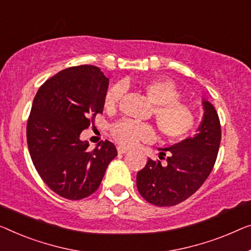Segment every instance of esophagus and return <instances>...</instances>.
I'll list each match as a JSON object with an SVG mask.
<instances>
[{
    "label": "esophagus",
    "instance_id": "esophagus-1",
    "mask_svg": "<svg viewBox=\"0 0 251 251\" xmlns=\"http://www.w3.org/2000/svg\"><path fill=\"white\" fill-rule=\"evenodd\" d=\"M117 151H118L119 154H124V153L128 152V149H126L124 147H121V145H119V147H117Z\"/></svg>",
    "mask_w": 251,
    "mask_h": 251
}]
</instances>
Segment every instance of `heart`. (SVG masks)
<instances>
[{
	"mask_svg": "<svg viewBox=\"0 0 251 251\" xmlns=\"http://www.w3.org/2000/svg\"><path fill=\"white\" fill-rule=\"evenodd\" d=\"M143 91L153 107L152 114L163 136L171 141L184 137L195 125L196 117L193 108L180 101V90L173 80L154 78L147 82ZM123 95V87L115 84L104 95V107L113 109L117 106ZM111 134L118 143L125 147H134L138 142H149L154 137L151 125L141 124L130 119H122L111 127Z\"/></svg>",
	"mask_w": 251,
	"mask_h": 251,
	"instance_id": "obj_1",
	"label": "heart"
}]
</instances>
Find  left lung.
Segmentation results:
<instances>
[{"instance_id":"obj_1","label":"left lung","mask_w":251,"mask_h":251,"mask_svg":"<svg viewBox=\"0 0 251 251\" xmlns=\"http://www.w3.org/2000/svg\"><path fill=\"white\" fill-rule=\"evenodd\" d=\"M204 115L197 133L166 149H159V159H149L136 176L142 197L156 206H174L190 197L204 184L214 167L221 143V125L215 108L203 99Z\"/></svg>"}]
</instances>
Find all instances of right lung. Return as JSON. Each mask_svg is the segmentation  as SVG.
<instances>
[{
	"mask_svg": "<svg viewBox=\"0 0 251 251\" xmlns=\"http://www.w3.org/2000/svg\"><path fill=\"white\" fill-rule=\"evenodd\" d=\"M109 80L99 67L72 66L45 82L33 99L27 123L29 153L50 188L67 200H82L98 189L117 150L109 141L90 151L82 130L103 110Z\"/></svg>",
	"mask_w": 251,
	"mask_h": 251,
	"instance_id": "1",
	"label": "right lung"
}]
</instances>
